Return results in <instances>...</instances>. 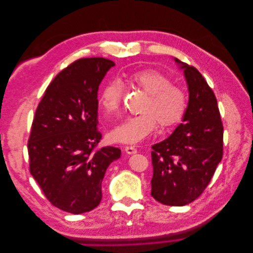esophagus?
Returning a JSON list of instances; mask_svg holds the SVG:
<instances>
[{"label": "esophagus", "mask_w": 253, "mask_h": 253, "mask_svg": "<svg viewBox=\"0 0 253 253\" xmlns=\"http://www.w3.org/2000/svg\"><path fill=\"white\" fill-rule=\"evenodd\" d=\"M125 151L127 154H135V153H137V149L135 147H132V145H126L125 148Z\"/></svg>", "instance_id": "obj_1"}]
</instances>
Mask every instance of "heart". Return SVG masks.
Segmentation results:
<instances>
[{
	"label": "heart",
	"instance_id": "obj_1",
	"mask_svg": "<svg viewBox=\"0 0 253 253\" xmlns=\"http://www.w3.org/2000/svg\"><path fill=\"white\" fill-rule=\"evenodd\" d=\"M126 80L133 86L148 94L142 113L129 116L113 128L112 139L122 143H137L162 127L174 126L182 120L187 112L189 97L186 88L172 83L170 75L155 68H144L127 75ZM124 87L118 80H111L103 86L99 104L112 115L119 109Z\"/></svg>",
	"mask_w": 253,
	"mask_h": 253
}]
</instances>
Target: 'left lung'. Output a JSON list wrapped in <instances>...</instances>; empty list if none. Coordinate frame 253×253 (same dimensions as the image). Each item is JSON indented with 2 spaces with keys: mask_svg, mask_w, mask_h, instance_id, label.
I'll use <instances>...</instances> for the list:
<instances>
[{
  "mask_svg": "<svg viewBox=\"0 0 253 253\" xmlns=\"http://www.w3.org/2000/svg\"><path fill=\"white\" fill-rule=\"evenodd\" d=\"M175 61L185 73L189 103L182 124L152 147L151 195L164 205L185 206L202 195L220 163L224 126L216 97L202 74Z\"/></svg>",
  "mask_w": 253,
  "mask_h": 253,
  "instance_id": "obj_1",
  "label": "left lung"
}]
</instances>
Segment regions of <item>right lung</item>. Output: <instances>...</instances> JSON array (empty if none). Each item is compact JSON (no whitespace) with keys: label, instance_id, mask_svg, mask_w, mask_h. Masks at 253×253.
Returning <instances> with one entry per match:
<instances>
[{"label":"right lung","instance_id":"1","mask_svg":"<svg viewBox=\"0 0 253 253\" xmlns=\"http://www.w3.org/2000/svg\"><path fill=\"white\" fill-rule=\"evenodd\" d=\"M114 65L105 58L75 61L50 82L36 110L27 143L30 174L52 206L73 214L100 204L105 171L121 154L97 148L98 88Z\"/></svg>","mask_w":253,"mask_h":253}]
</instances>
